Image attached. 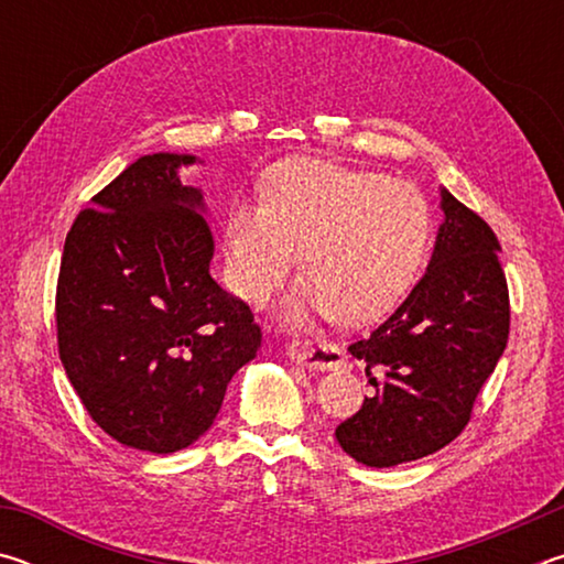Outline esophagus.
I'll use <instances>...</instances> for the list:
<instances>
[{"mask_svg":"<svg viewBox=\"0 0 564 564\" xmlns=\"http://www.w3.org/2000/svg\"><path fill=\"white\" fill-rule=\"evenodd\" d=\"M289 358L308 370H340L346 352L333 343H291Z\"/></svg>","mask_w":564,"mask_h":564,"instance_id":"1","label":"esophagus"}]
</instances>
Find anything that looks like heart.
Listing matches in <instances>:
<instances>
[{
    "label": "heart",
    "instance_id": "b5f03b06",
    "mask_svg": "<svg viewBox=\"0 0 564 564\" xmlns=\"http://www.w3.org/2000/svg\"><path fill=\"white\" fill-rule=\"evenodd\" d=\"M431 238V206L403 178L289 159L265 181V198L228 208L226 275L246 303H263L301 253L303 283L283 303V321L305 326L338 316L366 326L388 316L413 289Z\"/></svg>",
    "mask_w": 564,
    "mask_h": 564
}]
</instances>
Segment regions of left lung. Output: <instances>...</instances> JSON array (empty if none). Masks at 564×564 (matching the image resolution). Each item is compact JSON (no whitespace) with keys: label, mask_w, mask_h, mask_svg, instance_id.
Instances as JSON below:
<instances>
[{"label":"left lung","mask_w":564,"mask_h":564,"mask_svg":"<svg viewBox=\"0 0 564 564\" xmlns=\"http://www.w3.org/2000/svg\"><path fill=\"white\" fill-rule=\"evenodd\" d=\"M441 212L423 279L373 336L348 348L376 393L336 427V441L368 467L417 460L455 441L508 346L498 238L445 186Z\"/></svg>","instance_id":"1"}]
</instances>
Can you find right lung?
Instances as JSON below:
<instances>
[{"label":"right lung","instance_id":"obj_1","mask_svg":"<svg viewBox=\"0 0 564 564\" xmlns=\"http://www.w3.org/2000/svg\"><path fill=\"white\" fill-rule=\"evenodd\" d=\"M194 154H147L91 198L66 234L56 336L76 395L104 433L154 455L184 451L261 348L243 301L212 279Z\"/></svg>","mask_w":564,"mask_h":564}]
</instances>
